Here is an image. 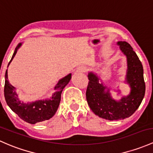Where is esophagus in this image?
I'll list each match as a JSON object with an SVG mask.
<instances>
[{
  "instance_id": "34e87169",
  "label": "esophagus",
  "mask_w": 153,
  "mask_h": 153,
  "mask_svg": "<svg viewBox=\"0 0 153 153\" xmlns=\"http://www.w3.org/2000/svg\"><path fill=\"white\" fill-rule=\"evenodd\" d=\"M86 71V67L85 66H79L76 69V73H84V72Z\"/></svg>"
}]
</instances>
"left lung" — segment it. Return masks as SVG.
Masks as SVG:
<instances>
[{
	"mask_svg": "<svg viewBox=\"0 0 153 153\" xmlns=\"http://www.w3.org/2000/svg\"><path fill=\"white\" fill-rule=\"evenodd\" d=\"M117 45L127 58L126 82L131 88L130 94L120 101L113 99L110 89L99 83V77L93 72L88 73L86 99L95 114L109 120H123L132 115L139 108L145 93L143 66L136 52L126 42H118Z\"/></svg>",
	"mask_w": 153,
	"mask_h": 153,
	"instance_id": "1",
	"label": "left lung"
}]
</instances>
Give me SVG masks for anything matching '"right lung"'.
Listing matches in <instances>:
<instances>
[{
    "instance_id": "add662e5",
    "label": "right lung",
    "mask_w": 153,
    "mask_h": 153,
    "mask_svg": "<svg viewBox=\"0 0 153 153\" xmlns=\"http://www.w3.org/2000/svg\"><path fill=\"white\" fill-rule=\"evenodd\" d=\"M22 43H19L15 48L12 57L9 61V65L15 56L18 49L21 47ZM71 79V74H69L61 79L55 87V92L52 98L45 100H38L33 102L25 103L16 93L15 88L9 83L8 80V72L6 70L5 74L4 96L8 106L14 112H15L19 117L25 122L35 124V123L48 120L55 115L61 98V93L63 88L68 85Z\"/></svg>"
}]
</instances>
